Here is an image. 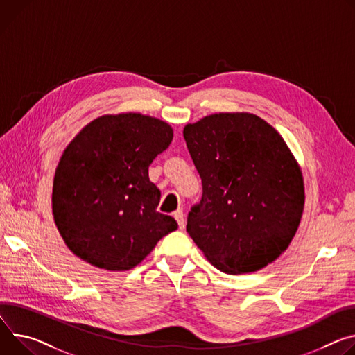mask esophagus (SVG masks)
<instances>
[{
	"label": "esophagus",
	"mask_w": 355,
	"mask_h": 355,
	"mask_svg": "<svg viewBox=\"0 0 355 355\" xmlns=\"http://www.w3.org/2000/svg\"><path fill=\"white\" fill-rule=\"evenodd\" d=\"M174 218H175V219H177V222H178V227H180V230H184V227H185L184 212H182L181 209H177V211L174 212Z\"/></svg>",
	"instance_id": "esophagus-1"
}]
</instances>
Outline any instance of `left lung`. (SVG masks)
Returning a JSON list of instances; mask_svg holds the SVG:
<instances>
[{
    "label": "left lung",
    "instance_id": "obj_1",
    "mask_svg": "<svg viewBox=\"0 0 355 355\" xmlns=\"http://www.w3.org/2000/svg\"><path fill=\"white\" fill-rule=\"evenodd\" d=\"M184 139L202 180L187 232L228 275L261 270L288 248L304 209L296 157L268 121L246 112L188 123Z\"/></svg>",
    "mask_w": 355,
    "mask_h": 355
}]
</instances>
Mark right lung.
<instances>
[{
	"instance_id": "obj_1",
	"label": "right lung",
	"mask_w": 355,
	"mask_h": 355,
	"mask_svg": "<svg viewBox=\"0 0 355 355\" xmlns=\"http://www.w3.org/2000/svg\"><path fill=\"white\" fill-rule=\"evenodd\" d=\"M173 137L167 121L127 112L92 120L68 144L55 171L52 214L79 259L130 270L178 228L157 212L159 191L148 178V166Z\"/></svg>"
}]
</instances>
